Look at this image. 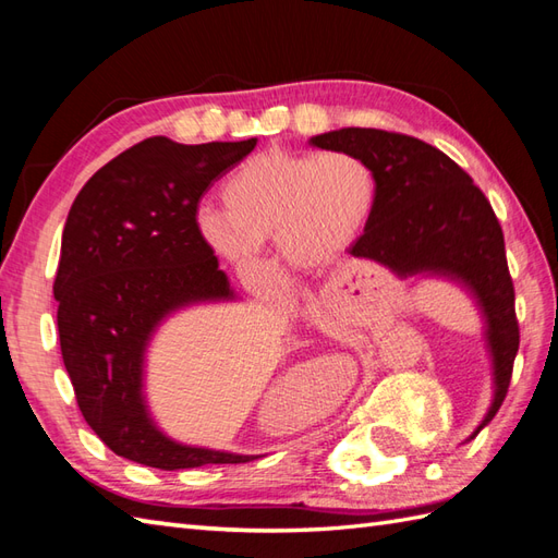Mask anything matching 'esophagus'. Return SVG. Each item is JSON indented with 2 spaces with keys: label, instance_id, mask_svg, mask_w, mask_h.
<instances>
[{
  "label": "esophagus",
  "instance_id": "esophagus-1",
  "mask_svg": "<svg viewBox=\"0 0 558 558\" xmlns=\"http://www.w3.org/2000/svg\"><path fill=\"white\" fill-rule=\"evenodd\" d=\"M340 294H342V282L333 280V282H328V286L322 288V292H318V300L330 306V304H336L340 300Z\"/></svg>",
  "mask_w": 558,
  "mask_h": 558
}]
</instances>
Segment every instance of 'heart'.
Masks as SVG:
<instances>
[{
    "instance_id": "obj_1",
    "label": "heart",
    "mask_w": 558,
    "mask_h": 558,
    "mask_svg": "<svg viewBox=\"0 0 558 558\" xmlns=\"http://www.w3.org/2000/svg\"><path fill=\"white\" fill-rule=\"evenodd\" d=\"M222 208L198 206L194 225L213 254L246 268L276 236L298 268L336 260L372 220L378 180L348 150L292 153L268 148L246 158L220 186Z\"/></svg>"
}]
</instances>
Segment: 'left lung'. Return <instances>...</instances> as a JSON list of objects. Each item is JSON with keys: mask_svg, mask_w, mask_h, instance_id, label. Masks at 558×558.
<instances>
[{"mask_svg": "<svg viewBox=\"0 0 558 558\" xmlns=\"http://www.w3.org/2000/svg\"><path fill=\"white\" fill-rule=\"evenodd\" d=\"M310 144L354 153L376 172V208L350 246L354 258H369L410 286L446 280L475 304L494 393L470 441L499 412L520 342L504 232L489 201L458 162L420 138L345 126L312 136Z\"/></svg>", "mask_w": 558, "mask_h": 558, "instance_id": "8db88e82", "label": "left lung"}]
</instances>
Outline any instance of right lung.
<instances>
[{
  "label": "right lung",
  "mask_w": 558,
  "mask_h": 558,
  "mask_svg": "<svg viewBox=\"0 0 558 558\" xmlns=\"http://www.w3.org/2000/svg\"><path fill=\"white\" fill-rule=\"evenodd\" d=\"M254 146L256 138L198 146L146 138L93 174L66 216L54 278L62 360L83 420L141 465L186 470L258 458L174 441L146 393L150 342L168 318L242 300L201 242L194 216L206 189Z\"/></svg>",
  "instance_id": "obj_1"
}]
</instances>
